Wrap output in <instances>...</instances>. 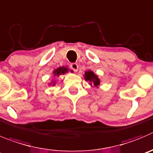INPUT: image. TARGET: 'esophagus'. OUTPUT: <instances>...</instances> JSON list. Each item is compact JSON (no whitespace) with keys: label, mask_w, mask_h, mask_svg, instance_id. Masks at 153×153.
Segmentation results:
<instances>
[{"label":"esophagus","mask_w":153,"mask_h":153,"mask_svg":"<svg viewBox=\"0 0 153 153\" xmlns=\"http://www.w3.org/2000/svg\"><path fill=\"white\" fill-rule=\"evenodd\" d=\"M70 68L74 71L76 72L78 71V65L76 63H71L70 65Z\"/></svg>","instance_id":"obj_1"}]
</instances>
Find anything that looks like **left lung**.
<instances>
[{
	"mask_svg": "<svg viewBox=\"0 0 153 153\" xmlns=\"http://www.w3.org/2000/svg\"><path fill=\"white\" fill-rule=\"evenodd\" d=\"M85 79L86 80H88L89 82H91V84L94 85V86L97 87V85H100L99 78L97 77V76L95 75L92 71H88L87 72H85Z\"/></svg>",
	"mask_w": 153,
	"mask_h": 153,
	"instance_id": "8db88e82",
	"label": "left lung"
}]
</instances>
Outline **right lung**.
I'll return each instance as SVG.
<instances>
[{
	"instance_id": "add662e5",
	"label": "right lung",
	"mask_w": 153,
	"mask_h": 153,
	"mask_svg": "<svg viewBox=\"0 0 153 153\" xmlns=\"http://www.w3.org/2000/svg\"><path fill=\"white\" fill-rule=\"evenodd\" d=\"M68 72V69L66 68H64V67H61V68H59L58 69H56V71H54V74L55 75L59 76L61 74H65V73Z\"/></svg>"
}]
</instances>
